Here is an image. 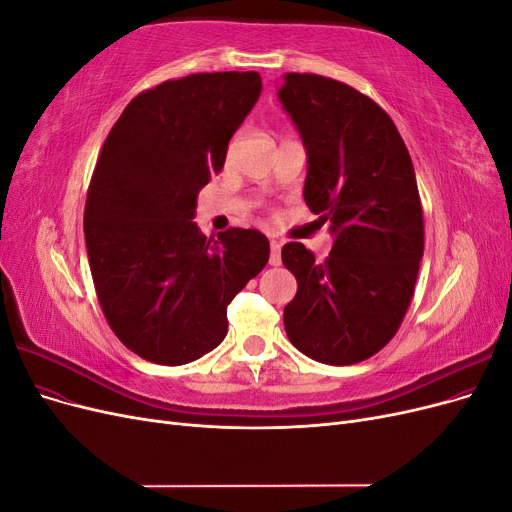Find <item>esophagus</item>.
I'll return each mask as SVG.
<instances>
[{
  "instance_id": "obj_1",
  "label": "esophagus",
  "mask_w": 512,
  "mask_h": 512,
  "mask_svg": "<svg viewBox=\"0 0 512 512\" xmlns=\"http://www.w3.org/2000/svg\"><path fill=\"white\" fill-rule=\"evenodd\" d=\"M269 262H271L273 267H280V262H282V241L271 239V258H269Z\"/></svg>"
}]
</instances>
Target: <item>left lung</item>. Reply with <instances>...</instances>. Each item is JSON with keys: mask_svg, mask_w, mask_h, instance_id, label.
<instances>
[{"mask_svg": "<svg viewBox=\"0 0 512 512\" xmlns=\"http://www.w3.org/2000/svg\"><path fill=\"white\" fill-rule=\"evenodd\" d=\"M282 79L280 100L307 149L305 203L335 235L324 262L303 243L282 247L297 277L286 335L318 363H361L391 342L414 297L425 247L414 166L369 96L320 74Z\"/></svg>", "mask_w": 512, "mask_h": 512, "instance_id": "1", "label": "left lung"}]
</instances>
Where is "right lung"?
<instances>
[{
	"label": "right lung",
	"mask_w": 512,
	"mask_h": 512,
	"mask_svg": "<svg viewBox=\"0 0 512 512\" xmlns=\"http://www.w3.org/2000/svg\"><path fill=\"white\" fill-rule=\"evenodd\" d=\"M260 89L258 72L164 81L106 136L87 190V256L108 327L145 361L185 365L220 346L230 301L269 262L262 232L205 237L192 222Z\"/></svg>",
	"instance_id": "1"
}]
</instances>
